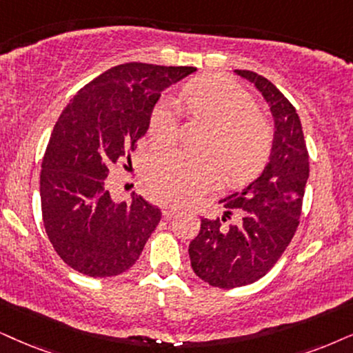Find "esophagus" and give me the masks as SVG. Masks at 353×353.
Masks as SVG:
<instances>
[{
  "instance_id": "obj_1",
  "label": "esophagus",
  "mask_w": 353,
  "mask_h": 353,
  "mask_svg": "<svg viewBox=\"0 0 353 353\" xmlns=\"http://www.w3.org/2000/svg\"><path fill=\"white\" fill-rule=\"evenodd\" d=\"M179 213V210H177L176 207H164L163 208V215L164 218H168V220H171V218H174Z\"/></svg>"
}]
</instances>
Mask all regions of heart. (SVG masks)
<instances>
[{
	"instance_id": "b5f03b06",
	"label": "heart",
	"mask_w": 353,
	"mask_h": 353,
	"mask_svg": "<svg viewBox=\"0 0 353 353\" xmlns=\"http://www.w3.org/2000/svg\"><path fill=\"white\" fill-rule=\"evenodd\" d=\"M181 105L192 119L212 127L205 156L179 150L158 151L145 164V184L156 200L189 205L220 184L225 177L246 182L259 176L274 150V133L257 114L249 92L223 77L192 79L182 88ZM179 122L172 102L161 101L150 114L148 133L156 145L176 140Z\"/></svg>"
}]
</instances>
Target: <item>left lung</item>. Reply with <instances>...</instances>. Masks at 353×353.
I'll list each match as a JSON object with an SVG mask.
<instances>
[{
  "instance_id": "obj_1",
  "label": "left lung",
  "mask_w": 353,
  "mask_h": 353,
  "mask_svg": "<svg viewBox=\"0 0 353 353\" xmlns=\"http://www.w3.org/2000/svg\"><path fill=\"white\" fill-rule=\"evenodd\" d=\"M256 84L275 120L270 163L243 192L220 200L221 220L202 218L189 244L190 264L203 282L236 288L262 279L276 264L300 225L303 195L310 176V154L296 109L269 79L249 70H236ZM238 212L236 223L225 218Z\"/></svg>"
}]
</instances>
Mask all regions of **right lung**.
I'll return each instance as SVG.
<instances>
[{
    "label": "right lung",
    "mask_w": 353,
    "mask_h": 353,
    "mask_svg": "<svg viewBox=\"0 0 353 353\" xmlns=\"http://www.w3.org/2000/svg\"><path fill=\"white\" fill-rule=\"evenodd\" d=\"M194 66L117 65L68 102L48 140L40 171L46 233L65 264L89 276L128 270L143 251L161 210L133 192L114 202L104 187L109 166L137 150L164 88Z\"/></svg>",
    "instance_id": "1"
}]
</instances>
